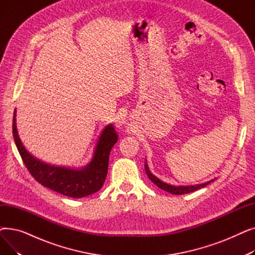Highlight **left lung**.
Segmentation results:
<instances>
[{"label": "left lung", "mask_w": 255, "mask_h": 255, "mask_svg": "<svg viewBox=\"0 0 255 255\" xmlns=\"http://www.w3.org/2000/svg\"><path fill=\"white\" fill-rule=\"evenodd\" d=\"M144 169H145V173L148 175L149 179L156 185L158 186L160 189H162L166 192H169L171 194H176V195H181V194H186V193H190V192H193L195 190H198L200 188H204L205 186L209 185L211 182H213L214 180H211L209 182H206L204 184H198V185H195V186H172V185H168L162 181H160L158 178H156L155 176L152 175V172L149 170V167H148V164H144Z\"/></svg>", "instance_id": "1"}]
</instances>
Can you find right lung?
<instances>
[{"label": "right lung", "mask_w": 255, "mask_h": 255, "mask_svg": "<svg viewBox=\"0 0 255 255\" xmlns=\"http://www.w3.org/2000/svg\"><path fill=\"white\" fill-rule=\"evenodd\" d=\"M15 114L14 111L12 125L13 137L25 167L38 183L60 194L74 198L85 197L101 189L109 169L111 150L118 141V135L113 125L103 129L91 162L83 169L77 170L43 163L26 151L18 136Z\"/></svg>", "instance_id": "1"}]
</instances>
